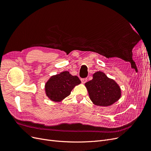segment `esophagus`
Here are the masks:
<instances>
[{
    "label": "esophagus",
    "instance_id": "34e87169",
    "mask_svg": "<svg viewBox=\"0 0 151 151\" xmlns=\"http://www.w3.org/2000/svg\"><path fill=\"white\" fill-rule=\"evenodd\" d=\"M87 78H81V82H82V83H83V84H84L85 83H86V81H87Z\"/></svg>",
    "mask_w": 151,
    "mask_h": 151
}]
</instances>
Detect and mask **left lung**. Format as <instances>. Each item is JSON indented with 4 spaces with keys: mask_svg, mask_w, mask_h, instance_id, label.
Returning a JSON list of instances; mask_svg holds the SVG:
<instances>
[{
    "mask_svg": "<svg viewBox=\"0 0 151 151\" xmlns=\"http://www.w3.org/2000/svg\"><path fill=\"white\" fill-rule=\"evenodd\" d=\"M85 86L91 100L98 106H109L117 101L121 96L119 86L102 72L94 73L93 79L87 82Z\"/></svg>",
    "mask_w": 151,
    "mask_h": 151,
    "instance_id": "8db88e82",
    "label": "left lung"
}]
</instances>
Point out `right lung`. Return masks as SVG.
Instances as JSON below:
<instances>
[{
	"label": "right lung",
	"mask_w": 151,
	"mask_h": 151,
	"mask_svg": "<svg viewBox=\"0 0 151 151\" xmlns=\"http://www.w3.org/2000/svg\"><path fill=\"white\" fill-rule=\"evenodd\" d=\"M81 83L78 77L64 71L50 77L45 84V92L50 100L59 102L70 95L73 88Z\"/></svg>",
	"instance_id": "1"
}]
</instances>
